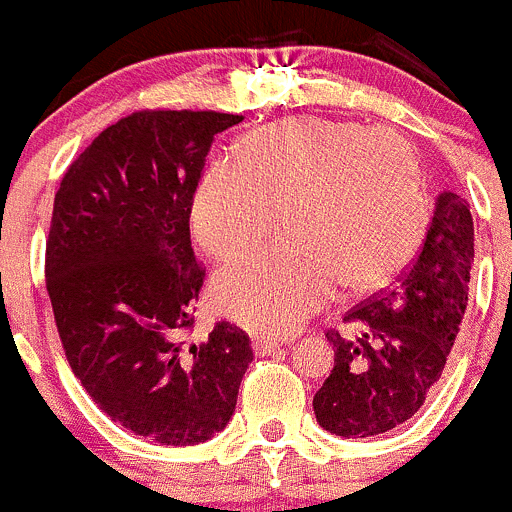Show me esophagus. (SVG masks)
<instances>
[{
  "instance_id": "obj_1",
  "label": "esophagus",
  "mask_w": 512,
  "mask_h": 512,
  "mask_svg": "<svg viewBox=\"0 0 512 512\" xmlns=\"http://www.w3.org/2000/svg\"><path fill=\"white\" fill-rule=\"evenodd\" d=\"M282 344H287V339H282V337H257L255 342H252V347H255L257 354H270V352H275V349H280Z\"/></svg>"
}]
</instances>
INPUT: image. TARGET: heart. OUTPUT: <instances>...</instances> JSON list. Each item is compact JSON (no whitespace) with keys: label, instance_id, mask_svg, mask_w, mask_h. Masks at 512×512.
<instances>
[{"label":"heart","instance_id":"1","mask_svg":"<svg viewBox=\"0 0 512 512\" xmlns=\"http://www.w3.org/2000/svg\"><path fill=\"white\" fill-rule=\"evenodd\" d=\"M282 210L287 240L215 277L227 317L257 332H294L339 282L371 289L394 280L421 250L431 203L406 138L354 121L292 118L215 160L190 203V230L213 260L265 240Z\"/></svg>","mask_w":512,"mask_h":512}]
</instances>
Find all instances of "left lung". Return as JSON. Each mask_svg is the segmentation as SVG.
<instances>
[{"mask_svg": "<svg viewBox=\"0 0 512 512\" xmlns=\"http://www.w3.org/2000/svg\"><path fill=\"white\" fill-rule=\"evenodd\" d=\"M473 218L456 193H441L421 252L391 289L349 309L361 337L327 332L334 369L314 394L319 426L344 438L379 436L423 406L466 314Z\"/></svg>", "mask_w": 512, "mask_h": 512, "instance_id": "1", "label": "left lung"}]
</instances>
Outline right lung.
Instances as JSON below:
<instances>
[{"instance_id": "right-lung-1", "label": "right lung", "mask_w": 512, "mask_h": 512, "mask_svg": "<svg viewBox=\"0 0 512 512\" xmlns=\"http://www.w3.org/2000/svg\"><path fill=\"white\" fill-rule=\"evenodd\" d=\"M240 121L131 113L69 165L54 198L46 289L71 371L111 421L163 446L223 431L252 361L230 322L190 339L205 280L190 203L215 136Z\"/></svg>"}]
</instances>
